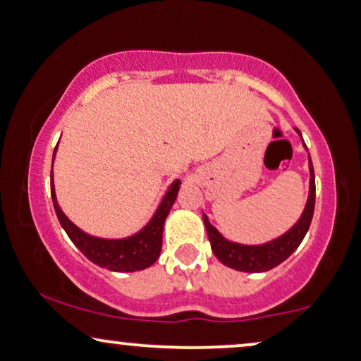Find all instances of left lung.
<instances>
[{
  "mask_svg": "<svg viewBox=\"0 0 361 361\" xmlns=\"http://www.w3.org/2000/svg\"><path fill=\"white\" fill-rule=\"evenodd\" d=\"M293 129L295 133L302 137L300 130L297 128ZM302 146L305 147V151L308 152L305 142H303V137ZM308 171H310V185H308V197L305 209H303L298 221L295 222L287 232L272 238V240L265 243H257V245L232 242L224 237L222 233L210 224L207 215L202 214L214 255L217 257L224 265L231 267L233 270H238V272L247 274L269 272V270H272L277 265L282 264L283 260H287L288 257L297 250V247L300 245L303 237L307 235L308 227H310L312 224L313 209H315V174H313V164L310 154H308Z\"/></svg>",
  "mask_w": 361,
  "mask_h": 361,
  "instance_id": "1",
  "label": "left lung"
}]
</instances>
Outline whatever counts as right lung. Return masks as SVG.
Wrapping results in <instances>:
<instances>
[{
    "mask_svg": "<svg viewBox=\"0 0 361 361\" xmlns=\"http://www.w3.org/2000/svg\"><path fill=\"white\" fill-rule=\"evenodd\" d=\"M59 144V142H58ZM56 144L53 152V164L58 151ZM180 189V180H172V184L167 187L166 194L162 195L156 212L149 219V222L140 231L133 235L123 238H106L96 237L91 233L84 232L79 228L59 207L58 197H56L53 172H51V199L58 215V221L71 242L82 252L84 257H87L92 264L102 267V269L111 270V272H139V270L149 269L154 262L161 255L162 247V231L166 224L167 215H169L172 205H174L177 194Z\"/></svg>",
    "mask_w": 361,
    "mask_h": 361,
    "instance_id": "right-lung-1",
    "label": "right lung"
}]
</instances>
